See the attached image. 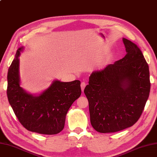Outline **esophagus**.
I'll use <instances>...</instances> for the list:
<instances>
[{
    "mask_svg": "<svg viewBox=\"0 0 157 157\" xmlns=\"http://www.w3.org/2000/svg\"><path fill=\"white\" fill-rule=\"evenodd\" d=\"M85 86H86V83H85V82H81V90H82V92L84 91V89H85Z\"/></svg>",
    "mask_w": 157,
    "mask_h": 157,
    "instance_id": "1",
    "label": "esophagus"
}]
</instances>
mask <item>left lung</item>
Masks as SVG:
<instances>
[{
	"instance_id": "obj_1",
	"label": "left lung",
	"mask_w": 157,
	"mask_h": 157,
	"mask_svg": "<svg viewBox=\"0 0 157 157\" xmlns=\"http://www.w3.org/2000/svg\"><path fill=\"white\" fill-rule=\"evenodd\" d=\"M123 43L124 57L93 72L84 90L90 123L98 132H114L132 127L140 117L149 96L147 61L135 44L126 39Z\"/></svg>"
}]
</instances>
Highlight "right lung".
I'll return each instance as SVG.
<instances>
[{
	"label": "right lung",
	"instance_id": "add662e5",
	"mask_svg": "<svg viewBox=\"0 0 157 157\" xmlns=\"http://www.w3.org/2000/svg\"><path fill=\"white\" fill-rule=\"evenodd\" d=\"M22 47L16 53L7 75V97L15 115L28 131L43 135H56L63 131L66 114L81 94L78 80L63 82L55 81L40 96L28 94L20 86L18 68Z\"/></svg>",
	"mask_w": 157,
	"mask_h": 157
}]
</instances>
